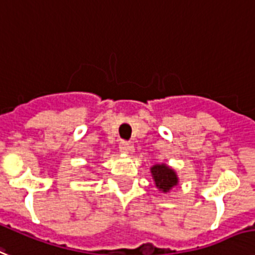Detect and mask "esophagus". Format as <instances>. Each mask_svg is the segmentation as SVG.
Segmentation results:
<instances>
[{
  "label": "esophagus",
  "mask_w": 255,
  "mask_h": 255,
  "mask_svg": "<svg viewBox=\"0 0 255 255\" xmlns=\"http://www.w3.org/2000/svg\"><path fill=\"white\" fill-rule=\"evenodd\" d=\"M119 150H121L122 153H124V154H128V153L133 152L134 149L133 145L129 144L128 141H121V144H119Z\"/></svg>",
  "instance_id": "obj_1"
}]
</instances>
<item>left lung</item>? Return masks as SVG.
I'll use <instances>...</instances> for the list:
<instances>
[{
  "label": "left lung",
  "mask_w": 255,
  "mask_h": 255,
  "mask_svg": "<svg viewBox=\"0 0 255 255\" xmlns=\"http://www.w3.org/2000/svg\"><path fill=\"white\" fill-rule=\"evenodd\" d=\"M153 181L156 183V187L162 192H169L174 186L178 185V177L171 167L165 163H157L150 167Z\"/></svg>",
  "instance_id": "obj_1"
}]
</instances>
